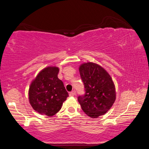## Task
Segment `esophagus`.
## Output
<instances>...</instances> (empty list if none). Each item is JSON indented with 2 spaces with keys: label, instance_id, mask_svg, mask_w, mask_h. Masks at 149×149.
<instances>
[{
  "label": "esophagus",
  "instance_id": "obj_1",
  "mask_svg": "<svg viewBox=\"0 0 149 149\" xmlns=\"http://www.w3.org/2000/svg\"><path fill=\"white\" fill-rule=\"evenodd\" d=\"M75 95V91H73L70 92L69 93V95L70 96V97H73V96H74Z\"/></svg>",
  "mask_w": 149,
  "mask_h": 149
}]
</instances>
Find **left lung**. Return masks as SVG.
I'll use <instances>...</instances> for the list:
<instances>
[{
	"label": "left lung",
	"mask_w": 149,
	"mask_h": 149,
	"mask_svg": "<svg viewBox=\"0 0 149 149\" xmlns=\"http://www.w3.org/2000/svg\"><path fill=\"white\" fill-rule=\"evenodd\" d=\"M85 94L78 97L82 110L91 118L104 115L116 100V90L110 75L100 65L87 62L79 66Z\"/></svg>",
	"instance_id": "left-lung-1"
}]
</instances>
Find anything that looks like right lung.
Wrapping results in <instances>:
<instances>
[{
	"label": "right lung",
	"mask_w": 149,
	"mask_h": 149,
	"mask_svg": "<svg viewBox=\"0 0 149 149\" xmlns=\"http://www.w3.org/2000/svg\"><path fill=\"white\" fill-rule=\"evenodd\" d=\"M57 67H47L33 81L29 90V99L32 108L49 116L56 114L68 97L64 84L58 77Z\"/></svg>",
	"instance_id": "obj_1"
}]
</instances>
